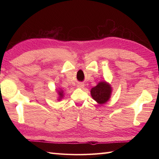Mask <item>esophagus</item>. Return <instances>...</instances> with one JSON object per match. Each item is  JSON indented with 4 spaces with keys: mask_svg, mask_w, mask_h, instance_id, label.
<instances>
[{
    "mask_svg": "<svg viewBox=\"0 0 159 159\" xmlns=\"http://www.w3.org/2000/svg\"><path fill=\"white\" fill-rule=\"evenodd\" d=\"M84 86H85V85H84V84L82 83H79L77 84L78 88H83Z\"/></svg>",
    "mask_w": 159,
    "mask_h": 159,
    "instance_id": "1",
    "label": "esophagus"
}]
</instances>
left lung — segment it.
<instances>
[{
    "mask_svg": "<svg viewBox=\"0 0 159 159\" xmlns=\"http://www.w3.org/2000/svg\"><path fill=\"white\" fill-rule=\"evenodd\" d=\"M111 92L112 87L105 81L100 82L96 87L91 89V95L93 99L100 104L106 103L109 100Z\"/></svg>",
    "mask_w": 159,
    "mask_h": 159,
    "instance_id": "1",
    "label": "left lung"
}]
</instances>
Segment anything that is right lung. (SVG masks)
<instances>
[{
  "label": "right lung",
  "mask_w": 159,
  "mask_h": 159,
  "mask_svg": "<svg viewBox=\"0 0 159 159\" xmlns=\"http://www.w3.org/2000/svg\"><path fill=\"white\" fill-rule=\"evenodd\" d=\"M58 95H59L58 100H60L63 97V90H61V89L58 90Z\"/></svg>",
  "instance_id": "obj_1"
}]
</instances>
